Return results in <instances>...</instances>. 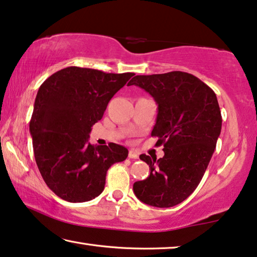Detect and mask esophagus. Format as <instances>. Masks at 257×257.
Masks as SVG:
<instances>
[{
  "instance_id": "esophagus-1",
  "label": "esophagus",
  "mask_w": 257,
  "mask_h": 257,
  "mask_svg": "<svg viewBox=\"0 0 257 257\" xmlns=\"http://www.w3.org/2000/svg\"><path fill=\"white\" fill-rule=\"evenodd\" d=\"M128 158H130V159H135V160H137V159H139V155H138L137 152L131 150V151L128 152Z\"/></svg>"
}]
</instances>
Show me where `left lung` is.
Listing matches in <instances>:
<instances>
[{"label": "left lung", "mask_w": 257, "mask_h": 257, "mask_svg": "<svg viewBox=\"0 0 257 257\" xmlns=\"http://www.w3.org/2000/svg\"><path fill=\"white\" fill-rule=\"evenodd\" d=\"M146 90L158 104L152 137L165 156L141 154L150 165L146 180L133 184L138 199L155 207H172L188 198L202 181L221 131V112L214 91L185 72L137 75L128 85Z\"/></svg>", "instance_id": "left-lung-1"}]
</instances>
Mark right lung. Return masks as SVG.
<instances>
[{
  "instance_id": "obj_1",
  "label": "right lung",
  "mask_w": 257,
  "mask_h": 257,
  "mask_svg": "<svg viewBox=\"0 0 257 257\" xmlns=\"http://www.w3.org/2000/svg\"><path fill=\"white\" fill-rule=\"evenodd\" d=\"M135 75L67 67L40 85L30 120L35 159L47 187L60 198L82 203L101 195L107 169L127 158V148L89 143L91 126Z\"/></svg>"
}]
</instances>
